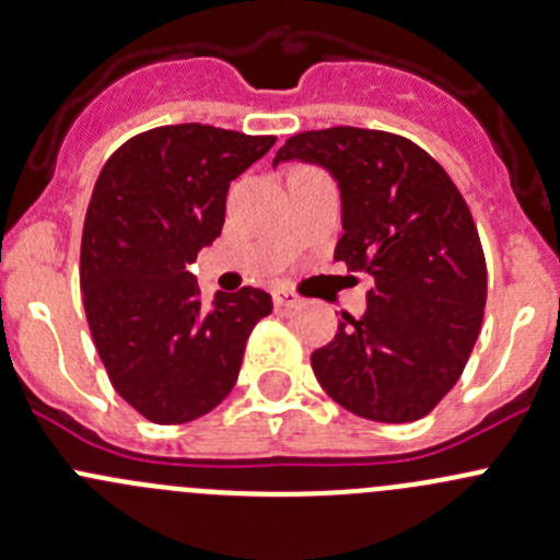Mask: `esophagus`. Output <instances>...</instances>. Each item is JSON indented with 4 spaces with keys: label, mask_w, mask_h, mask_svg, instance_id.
<instances>
[{
    "label": "esophagus",
    "mask_w": 560,
    "mask_h": 560,
    "mask_svg": "<svg viewBox=\"0 0 560 560\" xmlns=\"http://www.w3.org/2000/svg\"><path fill=\"white\" fill-rule=\"evenodd\" d=\"M273 303L279 308H295V306H301V295H298V292L284 290V287H281V290L273 292Z\"/></svg>",
    "instance_id": "obj_1"
}]
</instances>
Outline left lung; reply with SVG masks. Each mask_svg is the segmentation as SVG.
<instances>
[{
	"label": "left lung",
	"mask_w": 560,
	"mask_h": 560,
	"mask_svg": "<svg viewBox=\"0 0 560 560\" xmlns=\"http://www.w3.org/2000/svg\"><path fill=\"white\" fill-rule=\"evenodd\" d=\"M316 162L341 186L343 235L332 259L369 273V312L343 314L312 354L322 389L352 415L415 422L468 363L488 301L477 224L447 171L409 138L382 129L298 132L276 151Z\"/></svg>",
	"instance_id": "left-lung-1"
}]
</instances>
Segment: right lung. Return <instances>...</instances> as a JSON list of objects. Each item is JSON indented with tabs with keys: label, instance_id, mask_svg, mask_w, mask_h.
I'll return each instance as SVG.
<instances>
[{
	"label": "right lung",
	"instance_id": "add662e5",
	"mask_svg": "<svg viewBox=\"0 0 560 560\" xmlns=\"http://www.w3.org/2000/svg\"><path fill=\"white\" fill-rule=\"evenodd\" d=\"M273 143L208 124L154 127L118 145L94 184L81 238L89 330L113 389L156 425L217 409L254 325L273 312L254 287L202 308L186 270L222 235L230 180Z\"/></svg>",
	"mask_w": 560,
	"mask_h": 560
}]
</instances>
